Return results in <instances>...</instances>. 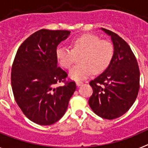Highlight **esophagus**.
Instances as JSON below:
<instances>
[{
    "label": "esophagus",
    "instance_id": "obj_1",
    "mask_svg": "<svg viewBox=\"0 0 148 148\" xmlns=\"http://www.w3.org/2000/svg\"><path fill=\"white\" fill-rule=\"evenodd\" d=\"M82 84H83V82H80V81H77L76 82V85L78 86V87H80Z\"/></svg>",
    "mask_w": 148,
    "mask_h": 148
}]
</instances>
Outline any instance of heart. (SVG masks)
I'll return each mask as SVG.
<instances>
[{"label":"heart","mask_w":148,"mask_h":148,"mask_svg":"<svg viewBox=\"0 0 148 148\" xmlns=\"http://www.w3.org/2000/svg\"><path fill=\"white\" fill-rule=\"evenodd\" d=\"M71 49L59 46L56 48V56L59 64L69 69L75 62V56L80 55L79 64L70 70L69 75L74 80H82L98 74L108 67L113 59L114 48L111 43L101 40L92 34H84L71 41Z\"/></svg>","instance_id":"1"}]
</instances>
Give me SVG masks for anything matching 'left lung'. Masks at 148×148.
<instances>
[{"label": "left lung", "instance_id": "left-lung-1", "mask_svg": "<svg viewBox=\"0 0 148 148\" xmlns=\"http://www.w3.org/2000/svg\"><path fill=\"white\" fill-rule=\"evenodd\" d=\"M101 29L110 36L114 53L108 67L90 82L93 92L89 99V105L95 114L110 120L125 114L135 102L140 73L127 43L115 32Z\"/></svg>", "mask_w": 148, "mask_h": 148}]
</instances>
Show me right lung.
I'll return each mask as SVG.
<instances>
[{
	"label": "right lung",
	"instance_id": "add662e5",
	"mask_svg": "<svg viewBox=\"0 0 148 148\" xmlns=\"http://www.w3.org/2000/svg\"><path fill=\"white\" fill-rule=\"evenodd\" d=\"M67 30L40 29L26 39L17 51L11 83L15 101L23 114L40 125H53L64 115L75 92L74 82L58 66L56 50L67 38Z\"/></svg>",
	"mask_w": 148,
	"mask_h": 148
}]
</instances>
